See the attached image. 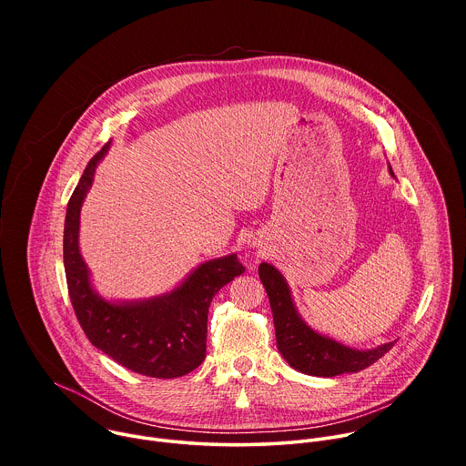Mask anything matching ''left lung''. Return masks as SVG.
<instances>
[{"label": "left lung", "mask_w": 466, "mask_h": 466, "mask_svg": "<svg viewBox=\"0 0 466 466\" xmlns=\"http://www.w3.org/2000/svg\"><path fill=\"white\" fill-rule=\"evenodd\" d=\"M389 173L394 177L390 167ZM258 275L271 302L277 347L293 369L309 376L324 378L360 372L394 347V341H390L370 350H358L319 334L299 315L289 286L275 265L263 261L258 268Z\"/></svg>", "instance_id": "8db88e82"}]
</instances>
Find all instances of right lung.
I'll return each mask as SVG.
<instances>
[{
	"label": "right lung",
	"instance_id": "1",
	"mask_svg": "<svg viewBox=\"0 0 466 466\" xmlns=\"http://www.w3.org/2000/svg\"><path fill=\"white\" fill-rule=\"evenodd\" d=\"M110 142L88 162L64 221V271L77 320L90 343L125 369L151 378H178L203 363L207 322L214 295L245 273L236 254L205 261L173 291L135 302L99 297L79 250V219L97 162Z\"/></svg>",
	"mask_w": 466,
	"mask_h": 466
}]
</instances>
